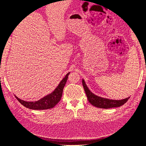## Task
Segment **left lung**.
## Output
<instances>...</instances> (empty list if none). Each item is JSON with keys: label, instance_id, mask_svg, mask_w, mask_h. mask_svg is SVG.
Listing matches in <instances>:
<instances>
[{"label": "left lung", "instance_id": "8db88e82", "mask_svg": "<svg viewBox=\"0 0 146 146\" xmlns=\"http://www.w3.org/2000/svg\"><path fill=\"white\" fill-rule=\"evenodd\" d=\"M82 84L88 101L92 105L98 108L108 109L110 108L121 107V106L126 103L130 98V97H129V98L122 100H112L101 98V97L94 94L90 91L83 79L82 80Z\"/></svg>", "mask_w": 146, "mask_h": 146}]
</instances>
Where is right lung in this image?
<instances>
[{
	"mask_svg": "<svg viewBox=\"0 0 146 146\" xmlns=\"http://www.w3.org/2000/svg\"><path fill=\"white\" fill-rule=\"evenodd\" d=\"M69 74L70 72L66 75L64 78H63V80L60 82L58 86L56 88V89L52 93L44 97L43 98L41 99L40 100L35 102H27L19 99L16 96H15L16 98L22 105L29 109L40 110L52 108L61 100L63 94V88L66 82H67Z\"/></svg>",
	"mask_w": 146,
	"mask_h": 146,
	"instance_id": "add662e5",
	"label": "right lung"
}]
</instances>
